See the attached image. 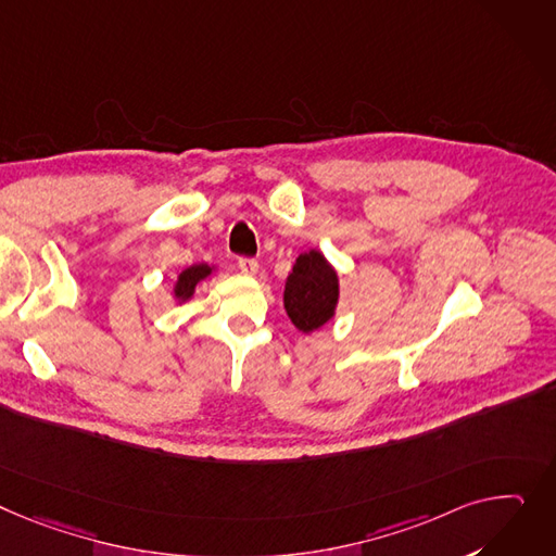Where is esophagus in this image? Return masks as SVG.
Listing matches in <instances>:
<instances>
[{"label":"esophagus","instance_id":"obj_1","mask_svg":"<svg viewBox=\"0 0 556 556\" xmlns=\"http://www.w3.org/2000/svg\"><path fill=\"white\" fill-rule=\"evenodd\" d=\"M237 266H239V270H241L243 275H256V270H258L256 258H252V256H239Z\"/></svg>","mask_w":556,"mask_h":556}]
</instances>
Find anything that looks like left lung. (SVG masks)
<instances>
[{
	"label": "left lung",
	"mask_w": 556,
	"mask_h": 556,
	"mask_svg": "<svg viewBox=\"0 0 556 556\" xmlns=\"http://www.w3.org/2000/svg\"><path fill=\"white\" fill-rule=\"evenodd\" d=\"M338 298V273L326 264L321 252L300 254L283 290V306L292 324L302 332L317 330L336 313Z\"/></svg>",
	"instance_id": "obj_1"
}]
</instances>
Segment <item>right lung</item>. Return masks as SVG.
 Segmentation results:
<instances>
[{"label":"right lung","mask_w":556,"mask_h":556,"mask_svg":"<svg viewBox=\"0 0 556 556\" xmlns=\"http://www.w3.org/2000/svg\"><path fill=\"white\" fill-rule=\"evenodd\" d=\"M210 266H205V264H199V266H192V268H188V270H182L180 273V277H178V281H176V298L178 300H188V298H192V292H194V288H197V283L201 281V279H205L207 275H210Z\"/></svg>","instance_id":"add662e5"}]
</instances>
